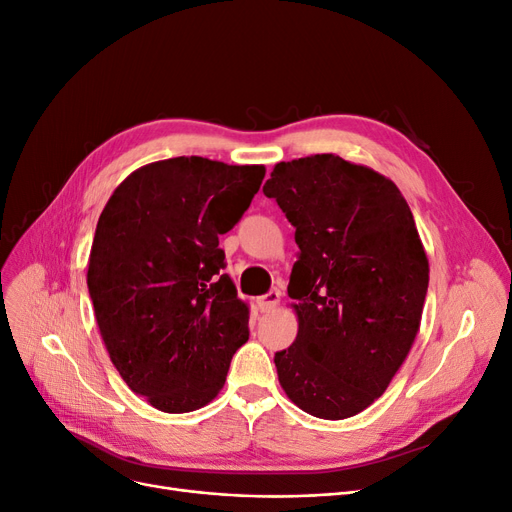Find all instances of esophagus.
<instances>
[{
  "label": "esophagus",
  "mask_w": 512,
  "mask_h": 512,
  "mask_svg": "<svg viewBox=\"0 0 512 512\" xmlns=\"http://www.w3.org/2000/svg\"><path fill=\"white\" fill-rule=\"evenodd\" d=\"M278 303H280V292H278V290H270L267 294H263V297L257 299V307H259L263 313L276 309Z\"/></svg>",
  "instance_id": "1"
}]
</instances>
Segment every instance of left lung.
I'll return each mask as SVG.
<instances>
[{
  "instance_id": "left-lung-1",
  "label": "left lung",
  "mask_w": 512,
  "mask_h": 512,
  "mask_svg": "<svg viewBox=\"0 0 512 512\" xmlns=\"http://www.w3.org/2000/svg\"><path fill=\"white\" fill-rule=\"evenodd\" d=\"M263 193L299 245L288 284L299 332L274 357L278 380L313 417H353L419 332L429 263L413 213L392 180L332 153L280 161Z\"/></svg>"
}]
</instances>
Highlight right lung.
Instances as JSON below:
<instances>
[{"instance_id": "1", "label": "right lung", "mask_w": 512, "mask_h": 512, "mask_svg": "<svg viewBox=\"0 0 512 512\" xmlns=\"http://www.w3.org/2000/svg\"><path fill=\"white\" fill-rule=\"evenodd\" d=\"M263 166L172 157L132 172L103 207L87 284L128 388L164 413L205 407L249 340V307L222 270L220 234L259 191Z\"/></svg>"}]
</instances>
